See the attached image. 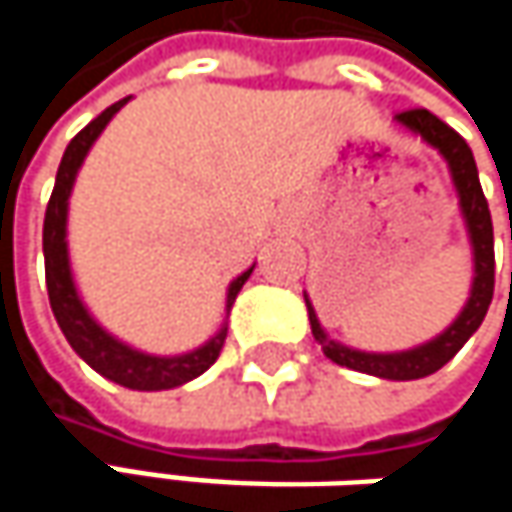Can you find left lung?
<instances>
[{"label":"left lung","instance_id":"8db88e82","mask_svg":"<svg viewBox=\"0 0 512 512\" xmlns=\"http://www.w3.org/2000/svg\"><path fill=\"white\" fill-rule=\"evenodd\" d=\"M397 124H403L406 130H412L415 136H421L427 145H433L439 154L445 156L457 195H460V210L468 228V240H471V252H474V281H471V296L460 311V317L433 341L406 350V353H361V350H350L344 344H335L326 338L308 296V320H311V332L320 341L326 358H332L341 367H353L358 373H370L379 379H421L436 373L439 367H445L451 358L462 350V344L480 329L489 302H492V290H495V237H492V216H489V204L486 195L480 189V177H477V165H474V154L465 145L457 130H451L445 121H439L433 112L427 109H406L394 115Z\"/></svg>","mask_w":512,"mask_h":512}]
</instances>
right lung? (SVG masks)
<instances>
[{
    "label": "right lung",
    "instance_id": "add662e5",
    "mask_svg": "<svg viewBox=\"0 0 512 512\" xmlns=\"http://www.w3.org/2000/svg\"><path fill=\"white\" fill-rule=\"evenodd\" d=\"M130 97L112 103L106 112H100L85 130H79L67 151L61 156L58 174H55V186H52L50 204H47V216H44V260H47V293H50V305L67 344L76 350V356L85 364H91L100 376L133 388V391H165V388H177L195 376H201L225 347L228 338V326H222L204 347L183 353V356H148L139 353L127 344H121L118 338H112L82 305L73 275H70V257H67V198L76 180V171L82 165V159L88 156L91 145L97 142V136L103 133V127L112 121V115L127 103ZM255 269V266H252ZM252 269H246L243 275H237L228 287V311L237 299V293L243 290V284L249 281Z\"/></svg>",
    "mask_w": 512,
    "mask_h": 512
}]
</instances>
